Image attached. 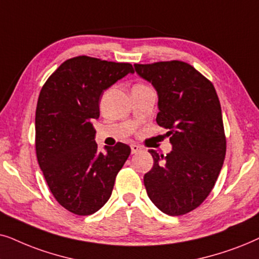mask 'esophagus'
Masks as SVG:
<instances>
[{
	"label": "esophagus",
	"instance_id": "obj_1",
	"mask_svg": "<svg viewBox=\"0 0 259 259\" xmlns=\"http://www.w3.org/2000/svg\"><path fill=\"white\" fill-rule=\"evenodd\" d=\"M142 150V147L140 146V144H132V154H136L139 153V151Z\"/></svg>",
	"mask_w": 259,
	"mask_h": 259
}]
</instances>
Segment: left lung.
Returning <instances> with one entry per match:
<instances>
[{"label":"left lung","instance_id":"1","mask_svg":"<svg viewBox=\"0 0 259 259\" xmlns=\"http://www.w3.org/2000/svg\"><path fill=\"white\" fill-rule=\"evenodd\" d=\"M134 66L157 91L156 122L168 130L173 146L167 155L149 150L154 165L143 179L147 194L165 214H186L207 198L225 158L218 95L207 78L184 61Z\"/></svg>","mask_w":259,"mask_h":259}]
</instances>
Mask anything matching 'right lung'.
<instances>
[{
  "label": "right lung",
  "instance_id": "right-lung-1",
  "mask_svg": "<svg viewBox=\"0 0 259 259\" xmlns=\"http://www.w3.org/2000/svg\"><path fill=\"white\" fill-rule=\"evenodd\" d=\"M127 73H134L129 63L79 55L64 61L40 91L35 112L37 162L55 200L74 214H94L105 205L132 151L118 142L98 153L91 123L99 117L104 90Z\"/></svg>",
  "mask_w": 259,
  "mask_h": 259
}]
</instances>
